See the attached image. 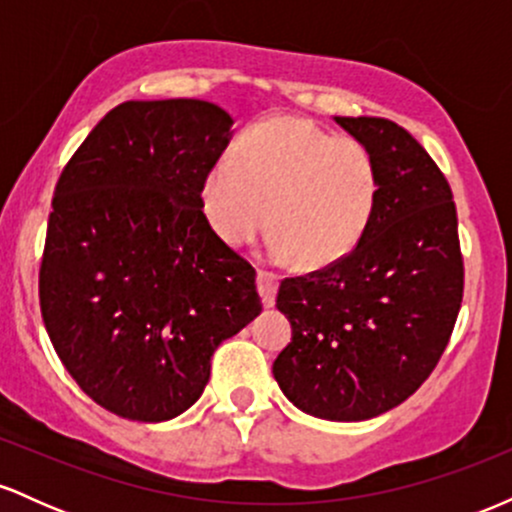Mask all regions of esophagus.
<instances>
[{
  "mask_svg": "<svg viewBox=\"0 0 512 512\" xmlns=\"http://www.w3.org/2000/svg\"><path fill=\"white\" fill-rule=\"evenodd\" d=\"M276 286H279V279L272 272H264V269H257V289H260L264 308H272L276 303Z\"/></svg>",
  "mask_w": 512,
  "mask_h": 512,
  "instance_id": "esophagus-1",
  "label": "esophagus"
}]
</instances>
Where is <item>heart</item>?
I'll use <instances>...</instances> for the list:
<instances>
[{"label":"heart","mask_w":512,"mask_h":512,"mask_svg":"<svg viewBox=\"0 0 512 512\" xmlns=\"http://www.w3.org/2000/svg\"><path fill=\"white\" fill-rule=\"evenodd\" d=\"M380 180L366 144L310 120L269 117L221 158L202 185V209L223 243L274 228L269 250L317 269L356 248L375 216Z\"/></svg>","instance_id":"heart-1"}]
</instances>
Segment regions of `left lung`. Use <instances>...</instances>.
Listing matches in <instances>:
<instances>
[{
  "mask_svg": "<svg viewBox=\"0 0 512 512\" xmlns=\"http://www.w3.org/2000/svg\"><path fill=\"white\" fill-rule=\"evenodd\" d=\"M375 158V216L342 260L284 279L291 342L272 373L305 414L366 421L414 395L460 313L464 269L452 190L426 149L385 117H334Z\"/></svg>",
  "mask_w": 512,
  "mask_h": 512,
  "instance_id": "left-lung-1",
  "label": "left lung"
}]
</instances>
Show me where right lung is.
I'll use <instances>...</instances> for the list:
<instances>
[{
  "label": "right lung",
  "instance_id": "1",
  "mask_svg": "<svg viewBox=\"0 0 512 512\" xmlns=\"http://www.w3.org/2000/svg\"><path fill=\"white\" fill-rule=\"evenodd\" d=\"M233 117L195 98L127 101L57 180L40 310L76 385L122 419H175L211 356L262 313L255 269L211 231L202 185Z\"/></svg>",
  "mask_w": 512,
  "mask_h": 512
}]
</instances>
